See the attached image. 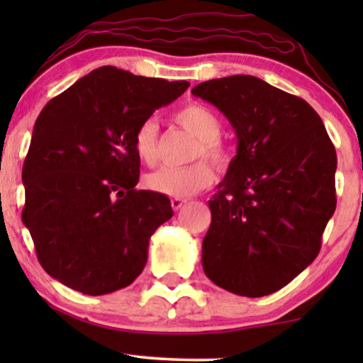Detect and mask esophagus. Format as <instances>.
<instances>
[{"label": "esophagus", "instance_id": "obj_1", "mask_svg": "<svg viewBox=\"0 0 363 363\" xmlns=\"http://www.w3.org/2000/svg\"><path fill=\"white\" fill-rule=\"evenodd\" d=\"M186 205V200L185 198H172V208L175 211H178V210H182L183 206Z\"/></svg>", "mask_w": 363, "mask_h": 363}]
</instances>
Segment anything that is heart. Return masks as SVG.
I'll return each mask as SVG.
<instances>
[{"label": "heart", "instance_id": "obj_1", "mask_svg": "<svg viewBox=\"0 0 363 363\" xmlns=\"http://www.w3.org/2000/svg\"><path fill=\"white\" fill-rule=\"evenodd\" d=\"M175 121L198 138L193 158L205 157L218 168H225L230 163L228 148L220 140L221 121L211 108L196 102L186 104L175 112ZM133 147L142 163L155 165L158 158V122L155 118H147L138 125ZM213 178L215 175L210 165L198 160L185 167H162L148 173L145 186L167 196L186 198L210 186Z\"/></svg>", "mask_w": 363, "mask_h": 363}]
</instances>
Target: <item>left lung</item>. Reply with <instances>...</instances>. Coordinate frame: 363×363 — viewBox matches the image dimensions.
I'll return each instance as SVG.
<instances>
[{"instance_id":"left-lung-1","label":"left lung","mask_w":363,"mask_h":363,"mask_svg":"<svg viewBox=\"0 0 363 363\" xmlns=\"http://www.w3.org/2000/svg\"><path fill=\"white\" fill-rule=\"evenodd\" d=\"M191 94L223 112L238 138L226 177L208 201L203 271L233 294H272L319 255L337 203L335 148L304 99L262 79H211Z\"/></svg>"}]
</instances>
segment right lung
<instances>
[{
  "label": "right lung",
  "instance_id": "obj_1",
  "mask_svg": "<svg viewBox=\"0 0 363 363\" xmlns=\"http://www.w3.org/2000/svg\"><path fill=\"white\" fill-rule=\"evenodd\" d=\"M188 87L104 66L46 104L23 165V223L49 276L102 296L143 271L150 238L173 210L162 193L135 190L133 137Z\"/></svg>",
  "mask_w": 363,
  "mask_h": 363
}]
</instances>
